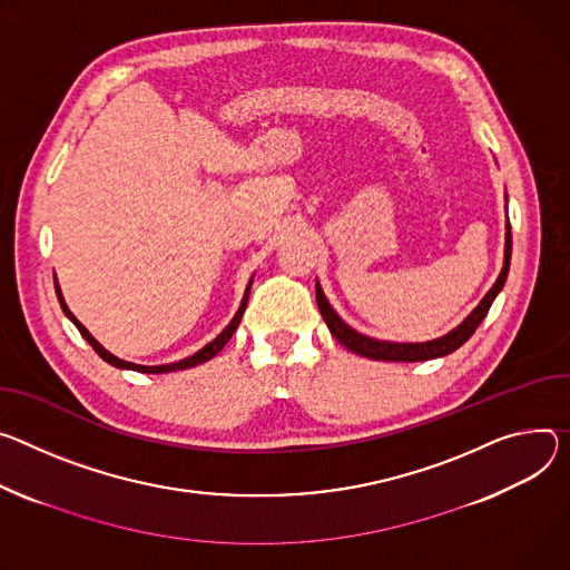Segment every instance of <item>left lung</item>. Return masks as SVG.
Wrapping results in <instances>:
<instances>
[{
    "label": "left lung",
    "mask_w": 570,
    "mask_h": 570,
    "mask_svg": "<svg viewBox=\"0 0 570 570\" xmlns=\"http://www.w3.org/2000/svg\"><path fill=\"white\" fill-rule=\"evenodd\" d=\"M509 262H511V227L507 223V234H504V266L495 279V284L491 286V291L482 297V302L473 308L471 316L465 318L459 327H454L452 332H448L441 338L434 341H425V343H391V341H377L371 336H364L354 332L350 325H345L341 321V316L334 312L332 304L327 302L321 284L316 282V302L321 314L330 327V332L334 334V338L345 345L350 352L361 354L366 358H375V361H428V358H436V356H445L450 352H454L456 347H461L465 341L473 336V332L480 327V323L484 321V316L489 314V308L495 299V295L502 291L507 273H509Z\"/></svg>",
    "instance_id": "8db88e82"
}]
</instances>
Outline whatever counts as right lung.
<instances>
[{
  "label": "right lung",
  "instance_id": "obj_1",
  "mask_svg": "<svg viewBox=\"0 0 570 570\" xmlns=\"http://www.w3.org/2000/svg\"><path fill=\"white\" fill-rule=\"evenodd\" d=\"M249 286H252V279H249V284H247V288H245V295H243V299H240V306H238V312H236V316L232 318V323L212 341V343H206L199 352H195L193 356H186V358H181V361H175V364H164V366H140V364H131V361H125V358H118L116 354H111L109 350H105L101 347L95 338H92V334L75 318V314L70 312L68 308V304H66V299H63V293H61V288H59V284H57V277H55V288H57V297H59V302H61V308H63V314L77 325V330H79V334L92 345V350L107 361V364H111V366H116V368H122V371H136V373H147V375H161V373H173V371H186V368H193V366H197V364H204V361H209V358H214L225 345H227V341L232 338V334L236 332V327H238V323H240V318H243V312H245V306H247V297H249Z\"/></svg>",
  "mask_w": 570,
  "mask_h": 570
}]
</instances>
